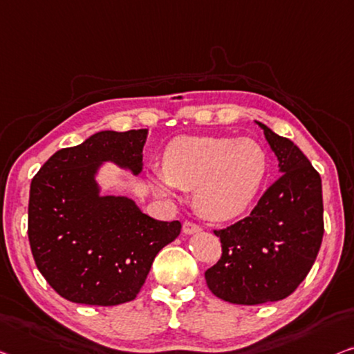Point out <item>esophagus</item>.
<instances>
[{
  "label": "esophagus",
  "mask_w": 354,
  "mask_h": 354,
  "mask_svg": "<svg viewBox=\"0 0 354 354\" xmlns=\"http://www.w3.org/2000/svg\"><path fill=\"white\" fill-rule=\"evenodd\" d=\"M202 229H200L198 224L195 223H191V221H186V223L183 224V232L186 235H191V234H197V232H200Z\"/></svg>",
  "instance_id": "esophagus-1"
}]
</instances>
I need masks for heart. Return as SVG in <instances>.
I'll return each mask as SVG.
<instances>
[{"label": "heart", "instance_id": "heart-1", "mask_svg": "<svg viewBox=\"0 0 354 354\" xmlns=\"http://www.w3.org/2000/svg\"><path fill=\"white\" fill-rule=\"evenodd\" d=\"M270 160L254 140L232 136H176L167 145L162 171H152L157 192L194 191V207L205 219L223 223L251 207L266 183Z\"/></svg>", "mask_w": 354, "mask_h": 354}]
</instances>
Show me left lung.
<instances>
[{
	"instance_id": "obj_1",
	"label": "left lung",
	"mask_w": 354,
	"mask_h": 354,
	"mask_svg": "<svg viewBox=\"0 0 354 354\" xmlns=\"http://www.w3.org/2000/svg\"><path fill=\"white\" fill-rule=\"evenodd\" d=\"M259 124L281 171L250 216L214 230L221 259L205 272L209 291L236 305L291 295L313 267L324 234L321 176L291 140Z\"/></svg>"
}]
</instances>
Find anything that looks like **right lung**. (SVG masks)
<instances>
[{"label":"right lung","instance_id":"add662e5","mask_svg":"<svg viewBox=\"0 0 354 354\" xmlns=\"http://www.w3.org/2000/svg\"><path fill=\"white\" fill-rule=\"evenodd\" d=\"M147 130L98 131L65 147L31 179L28 240L41 275L63 299L119 305L136 297L154 257L181 232L179 221L152 219L131 198L100 195L103 162L143 170Z\"/></svg>","mask_w":354,"mask_h":354}]
</instances>
